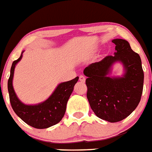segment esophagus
Instances as JSON below:
<instances>
[{
	"label": "esophagus",
	"instance_id": "obj_1",
	"mask_svg": "<svg viewBox=\"0 0 152 152\" xmlns=\"http://www.w3.org/2000/svg\"><path fill=\"white\" fill-rule=\"evenodd\" d=\"M79 79H80V81H81V82H85L86 80V77L84 76H80Z\"/></svg>",
	"mask_w": 152,
	"mask_h": 152
}]
</instances>
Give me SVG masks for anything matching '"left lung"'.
<instances>
[{"label":"left lung","mask_w":152,"mask_h":152,"mask_svg":"<svg viewBox=\"0 0 152 152\" xmlns=\"http://www.w3.org/2000/svg\"><path fill=\"white\" fill-rule=\"evenodd\" d=\"M115 44L113 56L89 64L83 70L88 78V98L95 115L109 122L122 121L133 112L141 99L144 71L140 57L125 39L112 40ZM119 62L123 65L121 77H110L112 67Z\"/></svg>","instance_id":"1"}]
</instances>
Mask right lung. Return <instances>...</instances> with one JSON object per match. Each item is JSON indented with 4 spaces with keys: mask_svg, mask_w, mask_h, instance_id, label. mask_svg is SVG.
<instances>
[{
    "mask_svg": "<svg viewBox=\"0 0 152 152\" xmlns=\"http://www.w3.org/2000/svg\"><path fill=\"white\" fill-rule=\"evenodd\" d=\"M23 52L16 61H13L11 67L10 76L8 81L11 105L16 115L27 125L36 129H47L60 122L64 117L68 100L79 77L59 83L52 95L42 102L34 105L24 104L19 99L12 86L15 65L22 59Z\"/></svg>",
    "mask_w": 152,
    "mask_h": 152,
    "instance_id": "1",
    "label": "right lung"
}]
</instances>
